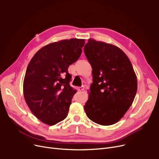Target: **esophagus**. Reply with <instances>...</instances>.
<instances>
[{"label": "esophagus", "mask_w": 159, "mask_h": 159, "mask_svg": "<svg viewBox=\"0 0 159 159\" xmlns=\"http://www.w3.org/2000/svg\"><path fill=\"white\" fill-rule=\"evenodd\" d=\"M84 90V87L82 86V87H78V91L79 92H82Z\"/></svg>", "instance_id": "esophagus-1"}]
</instances>
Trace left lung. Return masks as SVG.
I'll return each instance as SVG.
<instances>
[{
  "mask_svg": "<svg viewBox=\"0 0 159 159\" xmlns=\"http://www.w3.org/2000/svg\"><path fill=\"white\" fill-rule=\"evenodd\" d=\"M84 50L93 75L85 112L99 125H113L134 99L137 77L133 67L125 53L114 45L89 39Z\"/></svg>",
  "mask_w": 159,
  "mask_h": 159,
  "instance_id": "left-lung-1",
  "label": "left lung"
}]
</instances>
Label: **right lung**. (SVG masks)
<instances>
[{"label": "right lung", "instance_id": "add662e5", "mask_svg": "<svg viewBox=\"0 0 159 159\" xmlns=\"http://www.w3.org/2000/svg\"><path fill=\"white\" fill-rule=\"evenodd\" d=\"M83 39H63L48 44L32 57L23 81V95L31 112L41 122L56 125L67 116L77 92L70 85L68 67L82 53Z\"/></svg>", "mask_w": 159, "mask_h": 159}]
</instances>
